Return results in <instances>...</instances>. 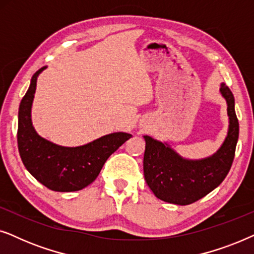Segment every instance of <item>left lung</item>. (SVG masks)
I'll use <instances>...</instances> for the list:
<instances>
[{
  "label": "left lung",
  "instance_id": "8db88e82",
  "mask_svg": "<svg viewBox=\"0 0 254 254\" xmlns=\"http://www.w3.org/2000/svg\"><path fill=\"white\" fill-rule=\"evenodd\" d=\"M220 91L228 105L229 129L223 144L214 155L202 159H187L168 143L145 135L144 179L159 200L186 206L216 189L230 171L239 135L231 90L222 83Z\"/></svg>",
  "mask_w": 254,
  "mask_h": 254
}]
</instances>
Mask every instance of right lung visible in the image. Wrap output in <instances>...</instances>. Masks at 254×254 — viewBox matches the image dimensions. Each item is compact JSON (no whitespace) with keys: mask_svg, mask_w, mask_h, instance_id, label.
<instances>
[{"mask_svg":"<svg viewBox=\"0 0 254 254\" xmlns=\"http://www.w3.org/2000/svg\"><path fill=\"white\" fill-rule=\"evenodd\" d=\"M46 68H40L32 76L29 90L20 102L17 131L19 155L27 171L47 189L75 192L98 177L107 158L131 135L118 131L79 147H62L38 135L31 120V107L37 78Z\"/></svg>","mask_w":254,"mask_h":254,"instance_id":"add662e5","label":"right lung"}]
</instances>
